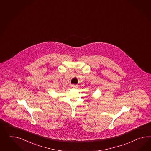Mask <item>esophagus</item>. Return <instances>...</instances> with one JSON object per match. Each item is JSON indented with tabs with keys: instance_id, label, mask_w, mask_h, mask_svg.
<instances>
[{
	"instance_id": "34e87169",
	"label": "esophagus",
	"mask_w": 151,
	"mask_h": 151,
	"mask_svg": "<svg viewBox=\"0 0 151 151\" xmlns=\"http://www.w3.org/2000/svg\"><path fill=\"white\" fill-rule=\"evenodd\" d=\"M71 87L72 88H75L76 87V85H71Z\"/></svg>"
}]
</instances>
